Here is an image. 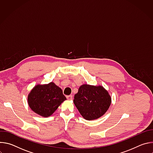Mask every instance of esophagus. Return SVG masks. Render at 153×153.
<instances>
[{
  "instance_id": "34e87169",
  "label": "esophagus",
  "mask_w": 153,
  "mask_h": 153,
  "mask_svg": "<svg viewBox=\"0 0 153 153\" xmlns=\"http://www.w3.org/2000/svg\"><path fill=\"white\" fill-rule=\"evenodd\" d=\"M67 98L68 100H72L73 99V96L72 95L67 96Z\"/></svg>"
}]
</instances>
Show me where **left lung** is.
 Segmentation results:
<instances>
[{"label":"left lung","mask_w":153,"mask_h":153,"mask_svg":"<svg viewBox=\"0 0 153 153\" xmlns=\"http://www.w3.org/2000/svg\"><path fill=\"white\" fill-rule=\"evenodd\" d=\"M73 102L82 116L87 120H96L105 114L111 103V97L101 85H81Z\"/></svg>","instance_id":"obj_1"}]
</instances>
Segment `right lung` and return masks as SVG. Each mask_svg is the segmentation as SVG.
Here are the masks:
<instances>
[{
    "label": "right lung",
    "instance_id": "right-lung-1",
    "mask_svg": "<svg viewBox=\"0 0 153 153\" xmlns=\"http://www.w3.org/2000/svg\"><path fill=\"white\" fill-rule=\"evenodd\" d=\"M66 100L62 89L53 82L36 85L28 95L30 108L35 113L44 117L51 116Z\"/></svg>",
    "mask_w": 153,
    "mask_h": 153
}]
</instances>
